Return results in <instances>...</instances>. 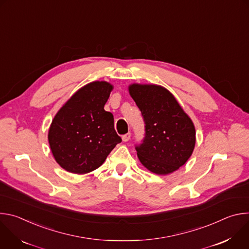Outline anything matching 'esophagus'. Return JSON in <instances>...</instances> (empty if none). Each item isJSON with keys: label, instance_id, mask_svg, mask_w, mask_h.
I'll use <instances>...</instances> for the list:
<instances>
[{"label": "esophagus", "instance_id": "obj_1", "mask_svg": "<svg viewBox=\"0 0 249 249\" xmlns=\"http://www.w3.org/2000/svg\"><path fill=\"white\" fill-rule=\"evenodd\" d=\"M130 138H131V133H130V132L122 136V140H123V142H128V141L130 140Z\"/></svg>", "mask_w": 249, "mask_h": 249}]
</instances>
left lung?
I'll list each match as a JSON object with an SVG mask.
<instances>
[{
  "mask_svg": "<svg viewBox=\"0 0 249 249\" xmlns=\"http://www.w3.org/2000/svg\"><path fill=\"white\" fill-rule=\"evenodd\" d=\"M129 92L145 122V137L135 147L140 161L156 174L177 170L188 160L195 147L192 120L160 86L133 84Z\"/></svg>",
  "mask_w": 249,
  "mask_h": 249,
  "instance_id": "left-lung-1",
  "label": "left lung"
}]
</instances>
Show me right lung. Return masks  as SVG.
I'll return each mask as SVG.
<instances>
[{
    "label": "right lung",
    "mask_w": 249,
    "mask_h": 249,
    "mask_svg": "<svg viewBox=\"0 0 249 249\" xmlns=\"http://www.w3.org/2000/svg\"><path fill=\"white\" fill-rule=\"evenodd\" d=\"M113 87L92 82L73 94L55 115L48 133L51 152L65 170L84 174L98 168L121 138L112 113L104 110Z\"/></svg>",
    "instance_id": "1"
}]
</instances>
